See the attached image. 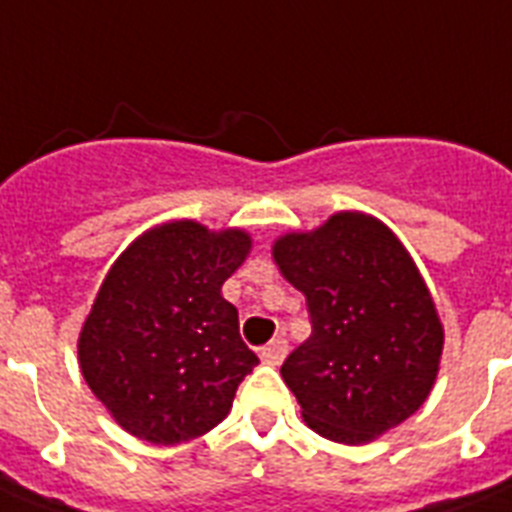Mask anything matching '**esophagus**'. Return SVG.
Masks as SVG:
<instances>
[{
	"label": "esophagus",
	"mask_w": 512,
	"mask_h": 512,
	"mask_svg": "<svg viewBox=\"0 0 512 512\" xmlns=\"http://www.w3.org/2000/svg\"><path fill=\"white\" fill-rule=\"evenodd\" d=\"M259 356H261V361L269 363V366H280L287 356V342L282 340V337H277V340L269 342L266 348H261Z\"/></svg>",
	"instance_id": "1"
}]
</instances>
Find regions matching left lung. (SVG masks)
Listing matches in <instances>:
<instances>
[{"label": "left lung", "mask_w": 512, "mask_h": 512, "mask_svg": "<svg viewBox=\"0 0 512 512\" xmlns=\"http://www.w3.org/2000/svg\"><path fill=\"white\" fill-rule=\"evenodd\" d=\"M272 256L311 316V337L280 369L308 429L366 445L413 416L437 379L445 329L395 232L337 211L316 230L274 240Z\"/></svg>", "instance_id": "obj_1"}]
</instances>
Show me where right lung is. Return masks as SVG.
<instances>
[{"instance_id":"1","label":"right lung","mask_w":512,"mask_h":512,"mask_svg":"<svg viewBox=\"0 0 512 512\" xmlns=\"http://www.w3.org/2000/svg\"><path fill=\"white\" fill-rule=\"evenodd\" d=\"M251 253L246 230L177 219L114 261L78 337L83 379L117 424L151 445L201 437L259 363L222 285Z\"/></svg>"}]
</instances>
